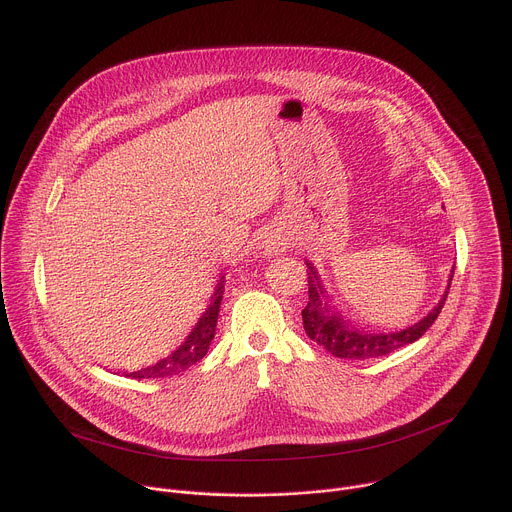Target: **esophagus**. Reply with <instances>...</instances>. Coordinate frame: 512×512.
<instances>
[{"mask_svg": "<svg viewBox=\"0 0 512 512\" xmlns=\"http://www.w3.org/2000/svg\"><path fill=\"white\" fill-rule=\"evenodd\" d=\"M261 249H263V255H277V253H283L287 249V243L283 239H265L261 243Z\"/></svg>", "mask_w": 512, "mask_h": 512, "instance_id": "34e87169", "label": "esophagus"}]
</instances>
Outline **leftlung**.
Here are the masks:
<instances>
[{"mask_svg":"<svg viewBox=\"0 0 512 512\" xmlns=\"http://www.w3.org/2000/svg\"><path fill=\"white\" fill-rule=\"evenodd\" d=\"M306 265L310 269L308 271L310 300H308V306L302 310L304 330L314 342L324 346L330 354L346 360H367V358L385 356L401 346H407L419 340L429 330V326L437 320V316H440L448 298L452 277H454V269H452L446 294L425 318H421L413 326L399 332H375V330H367L352 324L340 312H336V308L328 304L326 289L320 281L318 271L314 269L312 263H306Z\"/></svg>","mask_w":512,"mask_h":512,"instance_id":"obj_1","label":"left lung"}]
</instances>
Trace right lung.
Wrapping results in <instances>:
<instances>
[{
	"label": "right lung",
	"instance_id": "obj_1",
	"mask_svg": "<svg viewBox=\"0 0 512 512\" xmlns=\"http://www.w3.org/2000/svg\"><path fill=\"white\" fill-rule=\"evenodd\" d=\"M223 291H225V277L218 279L206 312L200 316V320L196 322L188 338L172 354L158 360L156 364H152V367H145L141 371L125 373V375L131 379H162V377L178 375L188 367H192V364H196L198 360H202L216 332V320H218V310H221Z\"/></svg>",
	"mask_w": 512,
	"mask_h": 512
}]
</instances>
